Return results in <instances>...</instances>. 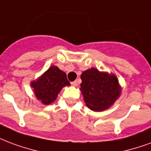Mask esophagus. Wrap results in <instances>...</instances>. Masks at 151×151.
<instances>
[{"mask_svg":"<svg viewBox=\"0 0 151 151\" xmlns=\"http://www.w3.org/2000/svg\"><path fill=\"white\" fill-rule=\"evenodd\" d=\"M71 85H72L73 86H78V81H73V82H71Z\"/></svg>","mask_w":151,"mask_h":151,"instance_id":"esophagus-1","label":"esophagus"}]
</instances>
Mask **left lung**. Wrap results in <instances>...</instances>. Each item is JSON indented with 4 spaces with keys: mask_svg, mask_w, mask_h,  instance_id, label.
<instances>
[{
    "mask_svg": "<svg viewBox=\"0 0 151 151\" xmlns=\"http://www.w3.org/2000/svg\"><path fill=\"white\" fill-rule=\"evenodd\" d=\"M81 79L80 90L86 105L91 110H106L121 94V87L114 74L91 68L81 73Z\"/></svg>",
    "mask_w": 151,
    "mask_h": 151,
    "instance_id": "1",
    "label": "left lung"
}]
</instances>
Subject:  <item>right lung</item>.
Segmentation results:
<instances>
[{"instance_id": "1", "label": "right lung", "mask_w": 151, "mask_h": 151, "mask_svg": "<svg viewBox=\"0 0 151 151\" xmlns=\"http://www.w3.org/2000/svg\"><path fill=\"white\" fill-rule=\"evenodd\" d=\"M70 85L65 73L55 65L50 67L37 80L31 82L34 94L44 105L53 102L61 89Z\"/></svg>"}]
</instances>
